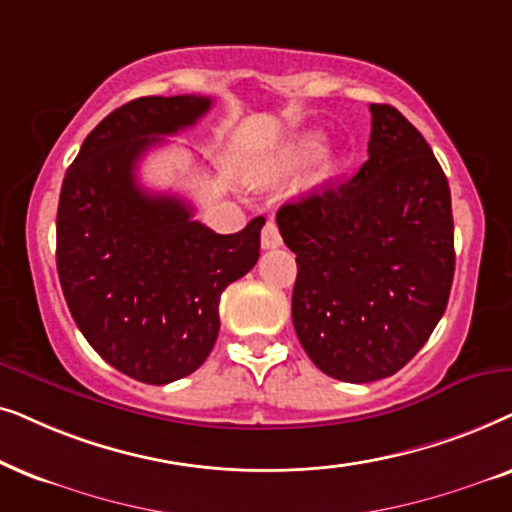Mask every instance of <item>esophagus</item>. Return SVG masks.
<instances>
[{
  "mask_svg": "<svg viewBox=\"0 0 512 512\" xmlns=\"http://www.w3.org/2000/svg\"><path fill=\"white\" fill-rule=\"evenodd\" d=\"M281 243H283V238H281V231H278V224L274 220H269L262 229V248L264 250L278 248Z\"/></svg>",
  "mask_w": 512,
  "mask_h": 512,
  "instance_id": "1",
  "label": "esophagus"
}]
</instances>
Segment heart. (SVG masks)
I'll return each instance as SVG.
<instances>
[{
  "label": "heart",
  "mask_w": 512,
  "mask_h": 512,
  "mask_svg": "<svg viewBox=\"0 0 512 512\" xmlns=\"http://www.w3.org/2000/svg\"><path fill=\"white\" fill-rule=\"evenodd\" d=\"M320 145H323L320 133L299 135V138L290 140L283 149H278V154L271 156V159L257 170L255 180L260 182V185H271V182H278L283 180V177L297 173L299 168L306 166V163L313 159V156H318ZM330 170H332L330 156H323L318 163L316 175H313V182L323 180V177L330 175Z\"/></svg>",
  "instance_id": "heart-1"
}]
</instances>
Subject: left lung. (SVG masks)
Masks as SVG:
<instances>
[{"label": "left lung", "mask_w": 512, "mask_h": 512, "mask_svg": "<svg viewBox=\"0 0 512 512\" xmlns=\"http://www.w3.org/2000/svg\"><path fill=\"white\" fill-rule=\"evenodd\" d=\"M367 161L351 180L278 210L297 255L292 323L327 377L365 384L417 356L454 278L452 196L433 149L391 105H370Z\"/></svg>", "instance_id": "obj_1"}]
</instances>
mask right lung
Here are the masks:
<instances>
[{
	"mask_svg": "<svg viewBox=\"0 0 512 512\" xmlns=\"http://www.w3.org/2000/svg\"><path fill=\"white\" fill-rule=\"evenodd\" d=\"M206 95L126 102L88 133L58 201L56 264L86 342L119 372L163 386L199 370L220 332V295L260 260L264 217L215 234L194 208L149 194L138 163L194 126Z\"/></svg>",
	"mask_w": 512,
	"mask_h": 512,
	"instance_id": "1",
	"label": "right lung"
}]
</instances>
